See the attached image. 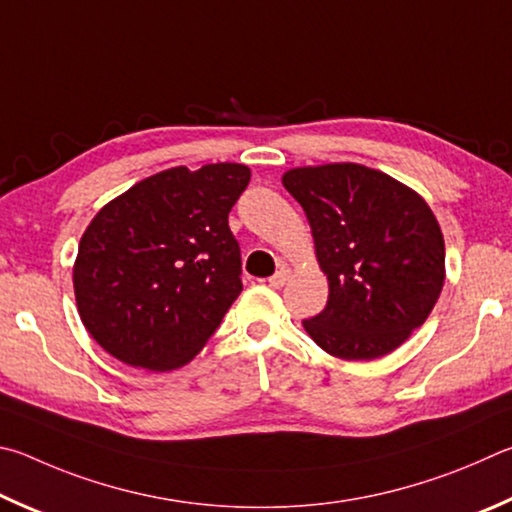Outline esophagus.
Returning a JSON list of instances; mask_svg holds the SVG:
<instances>
[{"label":"esophagus","mask_w":512,"mask_h":512,"mask_svg":"<svg viewBox=\"0 0 512 512\" xmlns=\"http://www.w3.org/2000/svg\"><path fill=\"white\" fill-rule=\"evenodd\" d=\"M288 279H290V272L288 270H279L276 272L274 276H270V288H274V290H279V288H283L285 283H288Z\"/></svg>","instance_id":"34e87169"}]
</instances>
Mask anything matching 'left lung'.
<instances>
[{"label": "left lung", "mask_w": 512, "mask_h": 512, "mask_svg": "<svg viewBox=\"0 0 512 512\" xmlns=\"http://www.w3.org/2000/svg\"><path fill=\"white\" fill-rule=\"evenodd\" d=\"M283 186L308 215L328 301L303 328L326 353L375 360L425 324L445 281L432 209L405 184L360 164L292 168Z\"/></svg>", "instance_id": "1"}]
</instances>
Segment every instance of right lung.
<instances>
[{
    "instance_id": "1",
    "label": "right lung",
    "mask_w": 512,
    "mask_h": 512,
    "mask_svg": "<svg viewBox=\"0 0 512 512\" xmlns=\"http://www.w3.org/2000/svg\"><path fill=\"white\" fill-rule=\"evenodd\" d=\"M249 177L242 164L168 168L96 213L74 290L89 335L116 360L179 369L218 330L242 292L229 211Z\"/></svg>"
}]
</instances>
